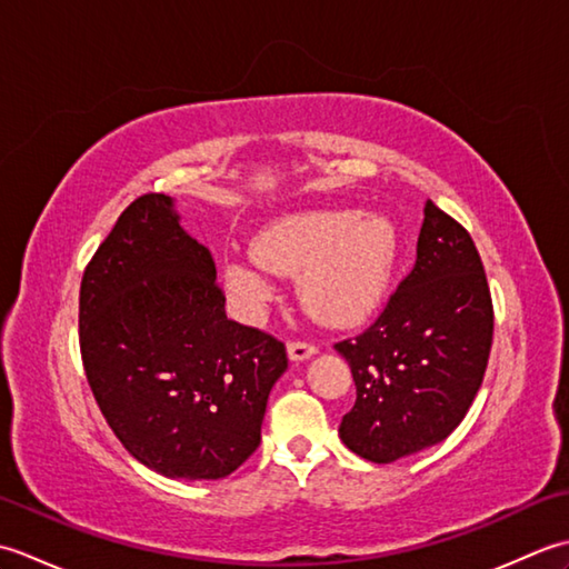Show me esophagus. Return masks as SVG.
<instances>
[{
	"mask_svg": "<svg viewBox=\"0 0 569 569\" xmlns=\"http://www.w3.org/2000/svg\"><path fill=\"white\" fill-rule=\"evenodd\" d=\"M318 355V347H312V345H308V342H291L288 345V359L291 361H306V359H310V357H316Z\"/></svg>",
	"mask_w": 569,
	"mask_h": 569,
	"instance_id": "34e87169",
	"label": "esophagus"
}]
</instances>
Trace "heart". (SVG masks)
<instances>
[{
    "label": "heart",
    "instance_id": "heart-1",
    "mask_svg": "<svg viewBox=\"0 0 569 569\" xmlns=\"http://www.w3.org/2000/svg\"><path fill=\"white\" fill-rule=\"evenodd\" d=\"M251 249L222 266L224 293L241 320L263 318L281 273L298 276V296L318 318L349 328L389 293L401 239L386 214L322 208L276 217L253 234Z\"/></svg>",
    "mask_w": 569,
    "mask_h": 569
}]
</instances>
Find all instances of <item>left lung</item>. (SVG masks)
<instances>
[{
    "label": "left lung",
    "mask_w": 569,
    "mask_h": 569,
    "mask_svg": "<svg viewBox=\"0 0 569 569\" xmlns=\"http://www.w3.org/2000/svg\"><path fill=\"white\" fill-rule=\"evenodd\" d=\"M413 271L357 340L335 345L357 386L340 438L377 465L442 442L485 381L493 310L475 241L428 200Z\"/></svg>",
    "instance_id": "8db88e82"
}]
</instances>
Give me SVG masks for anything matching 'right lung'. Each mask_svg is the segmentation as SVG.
I'll return each mask as SVG.
<instances>
[{
    "label": "right lung",
    "mask_w": 569,
    "mask_h": 569,
    "mask_svg": "<svg viewBox=\"0 0 569 569\" xmlns=\"http://www.w3.org/2000/svg\"><path fill=\"white\" fill-rule=\"evenodd\" d=\"M80 352L102 416L129 455L168 479H222L261 442L286 347L227 320L208 247L176 200L141 196L80 286Z\"/></svg>",
    "instance_id": "1"
}]
</instances>
